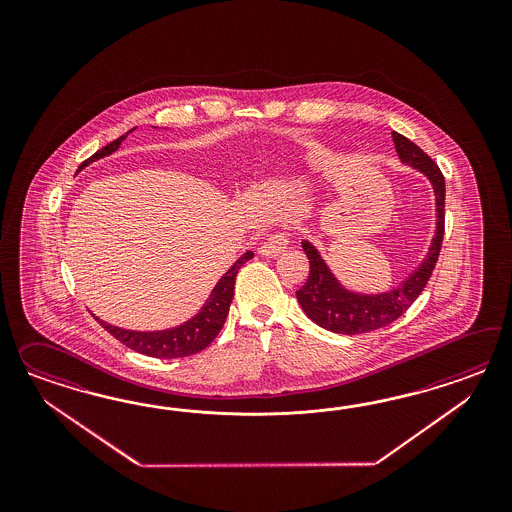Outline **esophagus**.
Here are the masks:
<instances>
[{"label": "esophagus", "instance_id": "esophagus-1", "mask_svg": "<svg viewBox=\"0 0 512 512\" xmlns=\"http://www.w3.org/2000/svg\"><path fill=\"white\" fill-rule=\"evenodd\" d=\"M287 246H289V236L283 233V231H278V233L270 234L264 240L263 244L259 246V253L263 257H276L279 253H283Z\"/></svg>", "mask_w": 512, "mask_h": 512}]
</instances>
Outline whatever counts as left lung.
<instances>
[{
	"label": "left lung",
	"instance_id": "left-lung-1",
	"mask_svg": "<svg viewBox=\"0 0 512 512\" xmlns=\"http://www.w3.org/2000/svg\"><path fill=\"white\" fill-rule=\"evenodd\" d=\"M392 140L403 163L424 172L434 186L437 201V233L434 244L424 263L420 264L419 270L413 272L402 287L383 295H355L341 287L317 253V249L304 240L302 248L310 261V276L296 291V298L313 323L336 334L353 336L372 332L402 317L424 291L439 259L445 234V176L439 171L434 159L424 150H420L415 142L396 131L392 133Z\"/></svg>",
	"mask_w": 512,
	"mask_h": 512
}]
</instances>
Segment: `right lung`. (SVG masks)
<instances>
[{
    "label": "right lung",
    "instance_id": "add662e5",
    "mask_svg": "<svg viewBox=\"0 0 512 512\" xmlns=\"http://www.w3.org/2000/svg\"><path fill=\"white\" fill-rule=\"evenodd\" d=\"M133 129H129L120 139L112 140L110 144L103 146L101 150H97L92 157H88L78 167V171L88 167L93 161H97V159H101L105 155L112 154L114 150H118L122 140ZM251 257H253V251H248L229 268V272L217 281L212 295L206 300L202 310L193 319H189L187 323H184V325L174 326V328H169V330H157V332H135V330H125V328L109 325V323H105V321H101L97 317L95 319L116 340L122 341L125 347H129V349H133L137 353H142L146 357L182 358L197 355V353H201L202 349H206L212 341L216 340L219 330L225 325V319L229 315V306L233 302L234 279H236L238 270L248 263Z\"/></svg>",
    "mask_w": 512,
    "mask_h": 512
}]
</instances>
